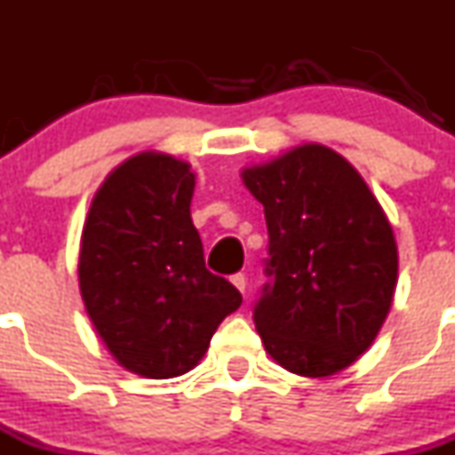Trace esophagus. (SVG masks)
I'll return each instance as SVG.
<instances>
[{
  "label": "esophagus",
  "instance_id": "34e87169",
  "mask_svg": "<svg viewBox=\"0 0 455 455\" xmlns=\"http://www.w3.org/2000/svg\"><path fill=\"white\" fill-rule=\"evenodd\" d=\"M231 282H234V286H235V289H238L240 293L247 291V277L243 273H235L234 277H231Z\"/></svg>",
  "mask_w": 455,
  "mask_h": 455
}]
</instances>
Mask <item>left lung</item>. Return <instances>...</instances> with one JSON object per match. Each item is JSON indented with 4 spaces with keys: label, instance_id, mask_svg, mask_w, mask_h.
Returning a JSON list of instances; mask_svg holds the SVG:
<instances>
[{
    "label": "left lung",
    "instance_id": "8db88e82",
    "mask_svg": "<svg viewBox=\"0 0 455 455\" xmlns=\"http://www.w3.org/2000/svg\"><path fill=\"white\" fill-rule=\"evenodd\" d=\"M263 205L268 259L254 323L270 356L300 377L349 368L379 333L398 247L379 201L345 156L305 143L243 171Z\"/></svg>",
    "mask_w": 455,
    "mask_h": 455
}]
</instances>
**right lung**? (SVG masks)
<instances>
[{
	"mask_svg": "<svg viewBox=\"0 0 455 455\" xmlns=\"http://www.w3.org/2000/svg\"><path fill=\"white\" fill-rule=\"evenodd\" d=\"M194 173L162 152L122 162L99 187L80 238V296L122 368L185 375L243 296L205 268L192 221Z\"/></svg>",
	"mask_w": 455,
	"mask_h": 455,
	"instance_id": "obj_1",
	"label": "right lung"
}]
</instances>
